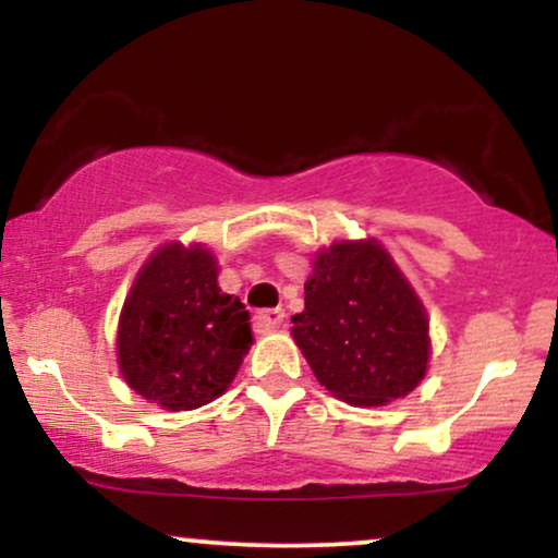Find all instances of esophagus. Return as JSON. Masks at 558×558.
<instances>
[{
	"label": "esophagus",
	"instance_id": "obj_1",
	"mask_svg": "<svg viewBox=\"0 0 558 558\" xmlns=\"http://www.w3.org/2000/svg\"><path fill=\"white\" fill-rule=\"evenodd\" d=\"M257 328L262 330V332H270V330H275V328H280V325H283V319H286V312L280 310H265V312H257Z\"/></svg>",
	"mask_w": 558,
	"mask_h": 558
}]
</instances>
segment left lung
<instances>
[{
  "label": "left lung",
  "mask_w": 558,
  "mask_h": 558,
  "mask_svg": "<svg viewBox=\"0 0 558 558\" xmlns=\"http://www.w3.org/2000/svg\"><path fill=\"white\" fill-rule=\"evenodd\" d=\"M293 338L317 380L354 407H380L420 386L430 356L427 312L375 239L317 254Z\"/></svg>",
  "instance_id": "obj_1"
}]
</instances>
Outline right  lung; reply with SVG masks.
I'll return each instance as SVG.
<instances>
[{
	"label": "right lung",
	"instance_id": "1",
	"mask_svg": "<svg viewBox=\"0 0 558 558\" xmlns=\"http://www.w3.org/2000/svg\"><path fill=\"white\" fill-rule=\"evenodd\" d=\"M248 312L217 286V262L202 243H168L141 267L118 325L125 383L170 412L226 393L252 345Z\"/></svg>",
	"mask_w": 558,
	"mask_h": 558
}]
</instances>
